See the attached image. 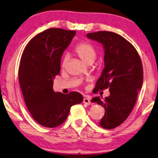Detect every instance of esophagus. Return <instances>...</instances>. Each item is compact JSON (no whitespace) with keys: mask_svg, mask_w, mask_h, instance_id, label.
Returning <instances> with one entry per match:
<instances>
[{"mask_svg":"<svg viewBox=\"0 0 158 158\" xmlns=\"http://www.w3.org/2000/svg\"><path fill=\"white\" fill-rule=\"evenodd\" d=\"M83 102H84L85 105H89L90 104V100L89 98H85L84 99V101H83Z\"/></svg>","mask_w":158,"mask_h":158,"instance_id":"1","label":"esophagus"}]
</instances>
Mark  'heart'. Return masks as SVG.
<instances>
[{
    "instance_id": "1",
    "label": "heart",
    "mask_w": 158,
    "mask_h": 158,
    "mask_svg": "<svg viewBox=\"0 0 158 158\" xmlns=\"http://www.w3.org/2000/svg\"><path fill=\"white\" fill-rule=\"evenodd\" d=\"M74 53L83 62L89 64L93 63L97 57V52L95 47L90 44L82 42L77 45L74 49ZM68 60V56H65L63 60V67H65Z\"/></svg>"
}]
</instances>
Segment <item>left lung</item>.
<instances>
[{
    "label": "left lung",
    "instance_id": "left-lung-1",
    "mask_svg": "<svg viewBox=\"0 0 158 158\" xmlns=\"http://www.w3.org/2000/svg\"><path fill=\"white\" fill-rule=\"evenodd\" d=\"M86 35L105 49V67L93 91L109 89L110 95L105 99L95 97L91 102L105 109L100 126L113 129L127 119L135 105L143 84L142 63L135 47L118 34L98 31Z\"/></svg>",
    "mask_w": 158,
    "mask_h": 158
}]
</instances>
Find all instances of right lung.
I'll use <instances>...</instances> for the list:
<instances>
[{"instance_id":"1","label":"right lung","mask_w":158,"mask_h":158,"mask_svg":"<svg viewBox=\"0 0 158 158\" xmlns=\"http://www.w3.org/2000/svg\"><path fill=\"white\" fill-rule=\"evenodd\" d=\"M76 31L49 28L26 45L19 68V81L31 116L44 127L63 124L71 106L82 102L78 92L68 94L53 90V79L60 74V58Z\"/></svg>"}]
</instances>
